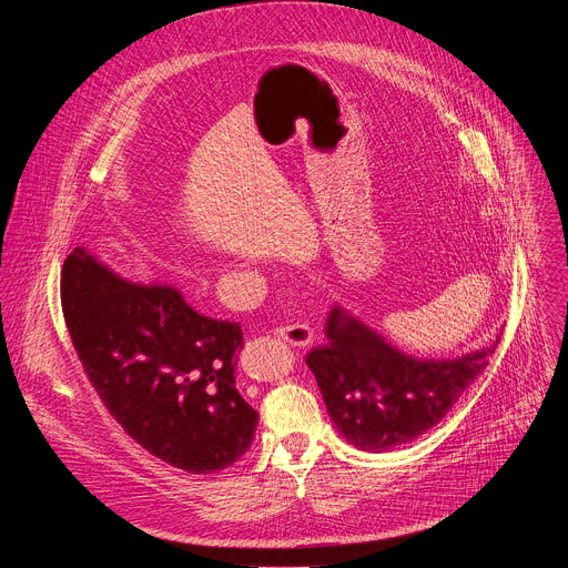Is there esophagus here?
<instances>
[{
    "label": "esophagus",
    "mask_w": 568,
    "mask_h": 568,
    "mask_svg": "<svg viewBox=\"0 0 568 568\" xmlns=\"http://www.w3.org/2000/svg\"><path fill=\"white\" fill-rule=\"evenodd\" d=\"M274 335L296 348H305L312 344V331L307 326H303V323H294V326H281L274 331Z\"/></svg>",
    "instance_id": "1"
}]
</instances>
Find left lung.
<instances>
[{
	"label": "left lung",
	"instance_id": "8db88e82",
	"mask_svg": "<svg viewBox=\"0 0 568 568\" xmlns=\"http://www.w3.org/2000/svg\"><path fill=\"white\" fill-rule=\"evenodd\" d=\"M326 346L307 355L337 432L362 452L382 454L409 443L454 407L488 366L499 344L458 357H416L393 346L344 305L328 316Z\"/></svg>",
	"mask_w": 568,
	"mask_h": 568
}]
</instances>
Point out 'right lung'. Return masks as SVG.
<instances>
[{"label":"right lung","instance_id":"add662e5","mask_svg":"<svg viewBox=\"0 0 568 568\" xmlns=\"http://www.w3.org/2000/svg\"><path fill=\"white\" fill-rule=\"evenodd\" d=\"M62 312L108 412L152 456L209 474L250 449L258 414L235 386L240 323L200 314L175 285L123 278L85 245L64 261Z\"/></svg>","mask_w":568,"mask_h":568}]
</instances>
